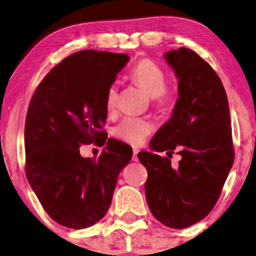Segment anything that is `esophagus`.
Masks as SVG:
<instances>
[{
    "label": "esophagus",
    "mask_w": 256,
    "mask_h": 256,
    "mask_svg": "<svg viewBox=\"0 0 256 256\" xmlns=\"http://www.w3.org/2000/svg\"><path fill=\"white\" fill-rule=\"evenodd\" d=\"M138 149H132V160H138Z\"/></svg>",
    "instance_id": "34e87169"
}]
</instances>
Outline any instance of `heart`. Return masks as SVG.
Returning <instances> with one entry per match:
<instances>
[{"label":"heart","mask_w":256,"mask_h":256,"mask_svg":"<svg viewBox=\"0 0 256 256\" xmlns=\"http://www.w3.org/2000/svg\"><path fill=\"white\" fill-rule=\"evenodd\" d=\"M132 79L143 87L152 98L154 104L158 107L171 106L177 99V90L166 85V71L155 62L142 59L132 68ZM118 87L113 82L108 87L104 99V106L108 113L115 110L118 106ZM155 126L148 118L138 116H126L113 128V134L118 138L132 146H140L154 132Z\"/></svg>","instance_id":"b5f03b06"}]
</instances>
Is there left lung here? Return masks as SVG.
<instances>
[{
	"instance_id": "1",
	"label": "left lung",
	"mask_w": 256,
	"mask_h": 256,
	"mask_svg": "<svg viewBox=\"0 0 256 256\" xmlns=\"http://www.w3.org/2000/svg\"><path fill=\"white\" fill-rule=\"evenodd\" d=\"M178 78L172 116L150 142L154 152L180 155L177 168L157 154L138 152L148 171L146 198L155 218L171 228L200 222L214 208L234 162L228 101L208 62L186 48L164 54Z\"/></svg>"
}]
</instances>
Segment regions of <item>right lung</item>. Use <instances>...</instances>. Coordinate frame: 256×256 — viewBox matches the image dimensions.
Wrapping results in <instances>:
<instances>
[{
  "label": "right lung",
  "instance_id": "right-lung-1",
  "mask_svg": "<svg viewBox=\"0 0 256 256\" xmlns=\"http://www.w3.org/2000/svg\"><path fill=\"white\" fill-rule=\"evenodd\" d=\"M129 60L124 54L84 50L56 65L31 98L26 120V174L56 222L82 230L110 208L120 171L132 150L108 138L106 92ZM106 146L98 159L80 156L82 144Z\"/></svg>",
  "mask_w": 256,
  "mask_h": 256
}]
</instances>
